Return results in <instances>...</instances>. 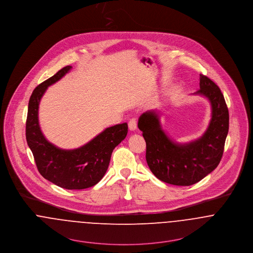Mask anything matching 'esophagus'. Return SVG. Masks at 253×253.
<instances>
[{
    "instance_id": "34e87169",
    "label": "esophagus",
    "mask_w": 253,
    "mask_h": 253,
    "mask_svg": "<svg viewBox=\"0 0 253 253\" xmlns=\"http://www.w3.org/2000/svg\"><path fill=\"white\" fill-rule=\"evenodd\" d=\"M128 124H129V129L131 131H134L136 129V127H137V121H136L135 119H130Z\"/></svg>"
}]
</instances>
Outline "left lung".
Segmentation results:
<instances>
[{
	"label": "left lung",
	"mask_w": 253,
	"mask_h": 253,
	"mask_svg": "<svg viewBox=\"0 0 253 253\" xmlns=\"http://www.w3.org/2000/svg\"><path fill=\"white\" fill-rule=\"evenodd\" d=\"M211 104V120L205 134L188 143H177L164 132L159 113L148 111L138 119L146 141V162L152 173L166 183L189 186L211 173L221 162L228 133L229 115L220 88L200 75V89Z\"/></svg>",
	"instance_id": "left-lung-1"
}]
</instances>
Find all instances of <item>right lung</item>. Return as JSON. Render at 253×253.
<instances>
[{
    "mask_svg": "<svg viewBox=\"0 0 253 253\" xmlns=\"http://www.w3.org/2000/svg\"><path fill=\"white\" fill-rule=\"evenodd\" d=\"M72 66L61 69L38 85L31 94L26 123V137L39 173L50 182L65 189H85L95 185L104 177L111 156L128 133L127 123H121L97 134L85 145L64 150L46 140L38 119L40 100L45 89L68 74Z\"/></svg>",
    "mask_w": 253,
    "mask_h": 253,
    "instance_id": "obj_1",
    "label": "right lung"
}]
</instances>
